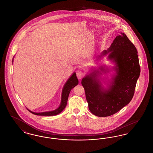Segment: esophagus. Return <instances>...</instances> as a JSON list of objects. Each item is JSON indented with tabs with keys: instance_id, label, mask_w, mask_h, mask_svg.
<instances>
[{
	"instance_id": "1",
	"label": "esophagus",
	"mask_w": 153,
	"mask_h": 153,
	"mask_svg": "<svg viewBox=\"0 0 153 153\" xmlns=\"http://www.w3.org/2000/svg\"><path fill=\"white\" fill-rule=\"evenodd\" d=\"M76 75H77V78L80 80V79H81L82 77H83L84 73H83L82 71H78L76 72Z\"/></svg>"
}]
</instances>
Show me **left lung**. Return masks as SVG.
I'll return each mask as SVG.
<instances>
[{"instance_id":"1","label":"left lung","mask_w":153,"mask_h":153,"mask_svg":"<svg viewBox=\"0 0 153 153\" xmlns=\"http://www.w3.org/2000/svg\"><path fill=\"white\" fill-rule=\"evenodd\" d=\"M137 53L134 44L124 33H120L109 48L96 58V61L108 55L107 59L115 66L111 69L105 65L92 68L81 80L89 109L94 115L109 117L131 102L140 72ZM111 70L115 72L111 79L104 80L102 73L106 74ZM102 80L107 84V88L103 87Z\"/></svg>"}]
</instances>
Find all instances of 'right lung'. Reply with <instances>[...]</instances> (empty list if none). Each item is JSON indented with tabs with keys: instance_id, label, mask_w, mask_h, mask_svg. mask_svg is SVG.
Returning <instances> with one entry per match:
<instances>
[{
	"instance_id": "add662e5",
	"label": "right lung",
	"mask_w": 153,
	"mask_h": 153,
	"mask_svg": "<svg viewBox=\"0 0 153 153\" xmlns=\"http://www.w3.org/2000/svg\"><path fill=\"white\" fill-rule=\"evenodd\" d=\"M14 58L13 59V62ZM79 84V80L77 78L76 73L75 72L72 74V76L68 79V80L66 81L65 84H64V86L62 88V94H61V103L59 104V106L58 107L57 109H54L51 111H46V112H33L26 108L28 111H30L31 113L36 115H39V116H54L57 115L59 114H60L66 106L67 102L68 99V97L69 93L72 89L73 88Z\"/></svg>"
}]
</instances>
